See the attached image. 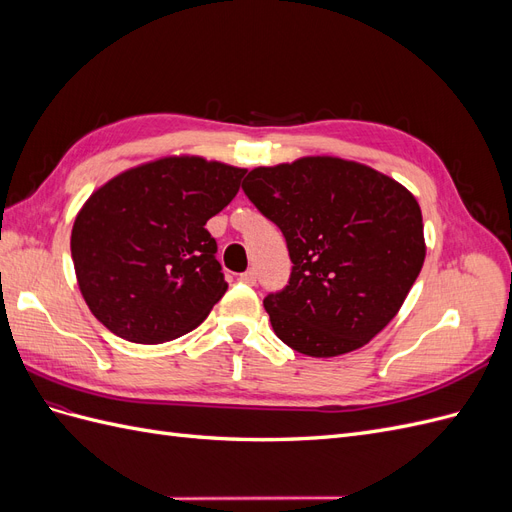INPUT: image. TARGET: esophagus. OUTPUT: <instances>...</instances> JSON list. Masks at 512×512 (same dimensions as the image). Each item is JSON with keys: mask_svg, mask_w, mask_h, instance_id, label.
Instances as JSON below:
<instances>
[{"mask_svg": "<svg viewBox=\"0 0 512 512\" xmlns=\"http://www.w3.org/2000/svg\"><path fill=\"white\" fill-rule=\"evenodd\" d=\"M239 280H241L243 284H250V286H254V284H256V271H254V269H247L245 273H241V275H239Z\"/></svg>", "mask_w": 512, "mask_h": 512, "instance_id": "obj_1", "label": "esophagus"}]
</instances>
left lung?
Returning <instances> with one entry per match:
<instances>
[{
  "label": "left lung",
  "instance_id": "obj_1",
  "mask_svg": "<svg viewBox=\"0 0 512 512\" xmlns=\"http://www.w3.org/2000/svg\"><path fill=\"white\" fill-rule=\"evenodd\" d=\"M243 192L288 245L290 280L265 297L286 346L339 356L395 318L425 260L421 207L404 185L318 156L254 168Z\"/></svg>",
  "mask_w": 512,
  "mask_h": 512
}]
</instances>
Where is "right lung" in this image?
Instances as JSON below:
<instances>
[{
    "mask_svg": "<svg viewBox=\"0 0 512 512\" xmlns=\"http://www.w3.org/2000/svg\"><path fill=\"white\" fill-rule=\"evenodd\" d=\"M243 168L162 158L117 175L89 196L70 250L85 303L134 344L196 329L228 288L205 224L237 196Z\"/></svg>",
    "mask_w": 512,
    "mask_h": 512,
    "instance_id": "obj_1",
    "label": "right lung"
}]
</instances>
